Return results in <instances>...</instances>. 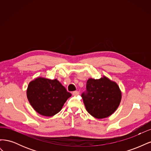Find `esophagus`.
<instances>
[{
    "label": "esophagus",
    "mask_w": 151,
    "mask_h": 151,
    "mask_svg": "<svg viewBox=\"0 0 151 151\" xmlns=\"http://www.w3.org/2000/svg\"><path fill=\"white\" fill-rule=\"evenodd\" d=\"M72 94L74 95V96H77V95H78L79 94V92L78 91H74V92H72Z\"/></svg>",
    "instance_id": "34e87169"
}]
</instances>
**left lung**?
<instances>
[{"label":"left lung","mask_w":151,"mask_h":151,"mask_svg":"<svg viewBox=\"0 0 151 151\" xmlns=\"http://www.w3.org/2000/svg\"><path fill=\"white\" fill-rule=\"evenodd\" d=\"M87 92L82 94L87 111L98 119L111 115L122 100V91L115 81L103 76L99 79L89 78Z\"/></svg>","instance_id":"left-lung-1"}]
</instances>
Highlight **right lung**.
Masks as SVG:
<instances>
[{
    "label": "right lung",
    "instance_id": "1",
    "mask_svg": "<svg viewBox=\"0 0 151 151\" xmlns=\"http://www.w3.org/2000/svg\"><path fill=\"white\" fill-rule=\"evenodd\" d=\"M26 94L33 108L45 116L56 115L72 96L57 79L52 80L42 77L30 82Z\"/></svg>",
    "mask_w": 151,
    "mask_h": 151
}]
</instances>
